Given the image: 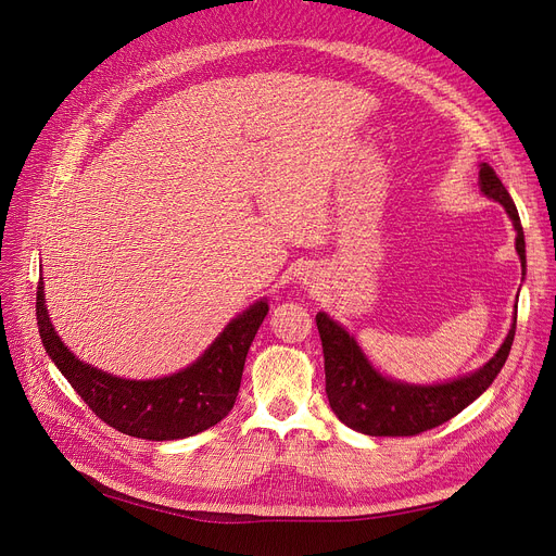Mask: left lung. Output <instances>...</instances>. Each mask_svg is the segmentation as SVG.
Here are the masks:
<instances>
[{
  "instance_id": "8db88e82",
  "label": "left lung",
  "mask_w": 556,
  "mask_h": 556,
  "mask_svg": "<svg viewBox=\"0 0 556 556\" xmlns=\"http://www.w3.org/2000/svg\"><path fill=\"white\" fill-rule=\"evenodd\" d=\"M480 192L500 203L509 215L525 276V235L516 203L486 163L480 165ZM316 328L321 334L326 359V393L332 412L343 426L371 437H412L451 420L491 387L511 351L516 309L509 334L486 364L468 376L437 384H412L380 374L362 351L357 339L326 312L316 314Z\"/></svg>"
}]
</instances>
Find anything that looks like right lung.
I'll list each match as a JSON object with an SVG mask.
<instances>
[{"mask_svg":"<svg viewBox=\"0 0 556 556\" xmlns=\"http://www.w3.org/2000/svg\"><path fill=\"white\" fill-rule=\"evenodd\" d=\"M267 312V299L249 305L228 321L201 357L178 374L128 380L78 359L51 326L42 276L36 292L38 332L51 362L103 422L122 434L149 441L192 437L228 416L240 391L247 353Z\"/></svg>","mask_w":556,"mask_h":556,"instance_id":"right-lung-1","label":"right lung"}]
</instances>
